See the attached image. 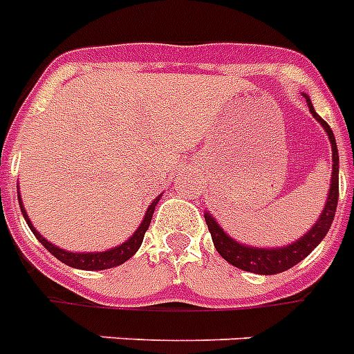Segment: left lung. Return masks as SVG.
<instances>
[{
  "instance_id": "left-lung-1",
  "label": "left lung",
  "mask_w": 354,
  "mask_h": 354,
  "mask_svg": "<svg viewBox=\"0 0 354 354\" xmlns=\"http://www.w3.org/2000/svg\"><path fill=\"white\" fill-rule=\"evenodd\" d=\"M306 102L309 105V111L313 112V116L317 118L322 127L326 129L333 149V178L324 212H322L320 220L311 227V231H307V234H304L300 240H297L291 245L277 247V249L247 247L234 242L231 236H227L225 232H223L222 227L214 222V218L209 216V212H205V223L209 227V231H211L212 242H214L216 251L220 252V257L223 260H227L231 266L238 267V269L257 272V274H278V272L291 269V267L297 266L298 261L304 260L324 240V236L329 231V227H331L333 220H335L336 205H338V149H336L335 134H333L331 127L315 112L309 96H306Z\"/></svg>"
}]
</instances>
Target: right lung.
<instances>
[{
  "label": "right lung",
  "mask_w": 354,
  "mask_h": 354,
  "mask_svg": "<svg viewBox=\"0 0 354 354\" xmlns=\"http://www.w3.org/2000/svg\"><path fill=\"white\" fill-rule=\"evenodd\" d=\"M19 200V196H18ZM158 200L160 196L154 200V202L149 205L147 212H145V218H143L142 225L138 227V231L129 238L127 242L122 243L120 247H114L111 251H105V252H68V251H63L59 247L53 245L50 242H47L45 238L39 234L32 227L30 220H28L27 212L23 209L21 202H19V207H21V212L25 220H27L28 227H30V231L34 232V236L41 242V245L47 249L48 252H53L54 257L57 258L59 261H63L65 266L68 267H76V269H83V271H102V269H111V267H116V266H122L123 261H127L129 258L134 254V252L140 249L143 242V236H145V231L149 229V223H151V218H152V212H154V207H156Z\"/></svg>",
  "instance_id": "1"
}]
</instances>
